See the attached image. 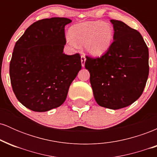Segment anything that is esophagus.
Listing matches in <instances>:
<instances>
[{"label": "esophagus", "mask_w": 157, "mask_h": 157, "mask_svg": "<svg viewBox=\"0 0 157 157\" xmlns=\"http://www.w3.org/2000/svg\"><path fill=\"white\" fill-rule=\"evenodd\" d=\"M86 57H85L84 55H82L81 56V64H82V67H84L85 66V62H86Z\"/></svg>", "instance_id": "1"}]
</instances>
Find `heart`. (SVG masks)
<instances>
[{"mask_svg":"<svg viewBox=\"0 0 157 157\" xmlns=\"http://www.w3.org/2000/svg\"><path fill=\"white\" fill-rule=\"evenodd\" d=\"M70 37L67 42L76 48L84 44L85 49L94 56L105 53L111 46L113 40V29L109 23L102 21H89L71 26Z\"/></svg>","mask_w":157,"mask_h":157,"instance_id":"heart-1","label":"heart"}]
</instances>
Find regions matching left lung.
<instances>
[{
	"instance_id": "8db88e82",
	"label": "left lung",
	"mask_w": 157,
	"mask_h": 157,
	"mask_svg": "<svg viewBox=\"0 0 157 157\" xmlns=\"http://www.w3.org/2000/svg\"><path fill=\"white\" fill-rule=\"evenodd\" d=\"M113 41L103 55L86 56L94 97L99 105L120 109L142 95L149 74L148 48L138 31L125 23L111 20Z\"/></svg>"
}]
</instances>
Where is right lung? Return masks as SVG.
Returning <instances> with one entry per match:
<instances>
[{"label": "right lung", "mask_w": 157, "mask_h": 157, "mask_svg": "<svg viewBox=\"0 0 157 157\" xmlns=\"http://www.w3.org/2000/svg\"><path fill=\"white\" fill-rule=\"evenodd\" d=\"M71 20H40L16 42L10 65L12 90L27 109L44 112L62 105L82 68L79 54L63 53L65 26Z\"/></svg>", "instance_id": "add662e5"}]
</instances>
